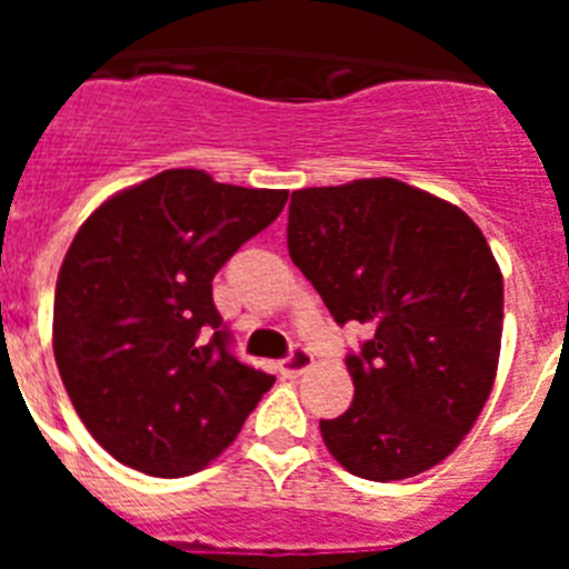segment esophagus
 Returning <instances> with one entry per match:
<instances>
[{"mask_svg":"<svg viewBox=\"0 0 569 569\" xmlns=\"http://www.w3.org/2000/svg\"><path fill=\"white\" fill-rule=\"evenodd\" d=\"M310 367H313V353H310L308 347H293L288 353V359H281V373L284 376L308 373Z\"/></svg>","mask_w":569,"mask_h":569,"instance_id":"obj_1","label":"esophagus"}]
</instances>
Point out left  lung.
I'll return each mask as SVG.
<instances>
[{"mask_svg": "<svg viewBox=\"0 0 569 569\" xmlns=\"http://www.w3.org/2000/svg\"><path fill=\"white\" fill-rule=\"evenodd\" d=\"M288 250L336 325L373 330L347 353L353 405L321 439L359 479L399 481L453 453L492 390L505 284L470 216L399 179L293 190Z\"/></svg>", "mask_w": 569, "mask_h": 569, "instance_id": "obj_1", "label": "left lung"}]
</instances>
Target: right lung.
Returning a JSON list of instances; mask_svg holds the SVG:
<instances>
[{
    "instance_id": "obj_1",
    "label": "right lung",
    "mask_w": 569,
    "mask_h": 569,
    "mask_svg": "<svg viewBox=\"0 0 569 569\" xmlns=\"http://www.w3.org/2000/svg\"><path fill=\"white\" fill-rule=\"evenodd\" d=\"M288 190L162 170L79 228L53 299V356L90 436L116 461L179 479L239 436L273 376L233 356L213 276Z\"/></svg>"
}]
</instances>
